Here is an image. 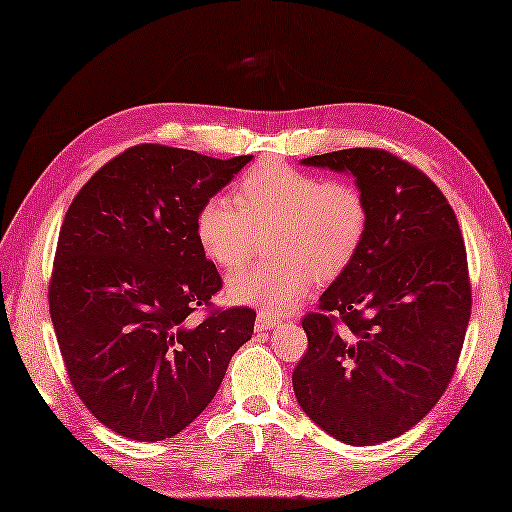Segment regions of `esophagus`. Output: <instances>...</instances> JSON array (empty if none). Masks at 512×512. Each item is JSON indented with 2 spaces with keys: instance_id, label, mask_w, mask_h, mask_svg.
Here are the masks:
<instances>
[{
  "instance_id": "esophagus-1",
  "label": "esophagus",
  "mask_w": 512,
  "mask_h": 512,
  "mask_svg": "<svg viewBox=\"0 0 512 512\" xmlns=\"http://www.w3.org/2000/svg\"><path fill=\"white\" fill-rule=\"evenodd\" d=\"M277 324H279V318L277 316H270L268 311H259V316L255 320L257 331H268V329H272V326H277Z\"/></svg>"
}]
</instances>
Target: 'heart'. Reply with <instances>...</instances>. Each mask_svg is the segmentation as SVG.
<instances>
[{
    "mask_svg": "<svg viewBox=\"0 0 512 512\" xmlns=\"http://www.w3.org/2000/svg\"><path fill=\"white\" fill-rule=\"evenodd\" d=\"M270 233V264H248L227 279L235 303L283 313L305 298L316 277L329 283L359 255L370 227L368 199L350 181H331L277 160H266L235 183V201L209 196L194 218L203 253L222 268L242 264Z\"/></svg>",
    "mask_w": 512,
    "mask_h": 512,
    "instance_id": "heart-1",
    "label": "heart"
}]
</instances>
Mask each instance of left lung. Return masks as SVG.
Wrapping results in <instances>:
<instances>
[{
	"label": "left lung",
	"instance_id": "obj_1",
	"mask_svg": "<svg viewBox=\"0 0 512 512\" xmlns=\"http://www.w3.org/2000/svg\"><path fill=\"white\" fill-rule=\"evenodd\" d=\"M350 173L368 199L359 255L307 313L296 400L337 441L400 437L454 376L471 313L467 253L454 209L422 170L383 149L311 155Z\"/></svg>",
	"mask_w": 512,
	"mask_h": 512
}]
</instances>
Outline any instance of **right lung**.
Masks as SVG:
<instances>
[{
  "instance_id": "add662e5",
  "label": "right lung",
  "mask_w": 512,
  "mask_h": 512,
  "mask_svg": "<svg viewBox=\"0 0 512 512\" xmlns=\"http://www.w3.org/2000/svg\"><path fill=\"white\" fill-rule=\"evenodd\" d=\"M253 155L138 144L86 181L64 216L49 313L77 396L134 441L175 437L214 400L255 311L212 309L222 279L194 218Z\"/></svg>"
}]
</instances>
